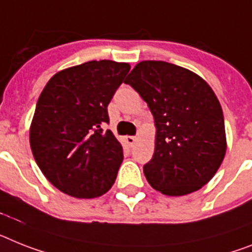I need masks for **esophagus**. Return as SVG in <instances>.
Here are the masks:
<instances>
[{
	"mask_svg": "<svg viewBox=\"0 0 252 252\" xmlns=\"http://www.w3.org/2000/svg\"><path fill=\"white\" fill-rule=\"evenodd\" d=\"M137 141H138V138L134 136H126V142L128 143V146H130V147H133V146L136 145Z\"/></svg>",
	"mask_w": 252,
	"mask_h": 252,
	"instance_id": "1",
	"label": "esophagus"
}]
</instances>
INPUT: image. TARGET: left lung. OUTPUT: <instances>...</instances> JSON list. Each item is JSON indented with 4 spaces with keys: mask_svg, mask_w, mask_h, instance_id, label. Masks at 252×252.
Wrapping results in <instances>:
<instances>
[{
    "mask_svg": "<svg viewBox=\"0 0 252 252\" xmlns=\"http://www.w3.org/2000/svg\"><path fill=\"white\" fill-rule=\"evenodd\" d=\"M147 102L156 126L155 151L146 179L166 196H185L215 175L227 151L221 106L193 71L165 61H141L128 75Z\"/></svg>",
    "mask_w": 252,
    "mask_h": 252,
    "instance_id": "1",
    "label": "left lung"
}]
</instances>
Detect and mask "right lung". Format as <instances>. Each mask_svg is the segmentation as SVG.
Segmentation results:
<instances>
[{
  "mask_svg": "<svg viewBox=\"0 0 252 252\" xmlns=\"http://www.w3.org/2000/svg\"><path fill=\"white\" fill-rule=\"evenodd\" d=\"M130 69L128 63L88 61L60 70L44 86L29 129L37 165L51 185L77 198L106 193L123 161L107 105Z\"/></svg>",
  "mask_w": 252,
  "mask_h": 252,
  "instance_id": "1",
  "label": "right lung"
}]
</instances>
